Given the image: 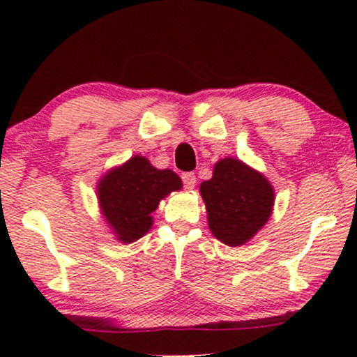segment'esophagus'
Masks as SVG:
<instances>
[{
    "label": "esophagus",
    "instance_id": "obj_1",
    "mask_svg": "<svg viewBox=\"0 0 357 357\" xmlns=\"http://www.w3.org/2000/svg\"><path fill=\"white\" fill-rule=\"evenodd\" d=\"M182 180H183V187L192 190L195 185H197V177H195L193 172H185L182 174Z\"/></svg>",
    "mask_w": 357,
    "mask_h": 357
}]
</instances>
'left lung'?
<instances>
[{
    "mask_svg": "<svg viewBox=\"0 0 357 357\" xmlns=\"http://www.w3.org/2000/svg\"><path fill=\"white\" fill-rule=\"evenodd\" d=\"M208 227L229 247L250 242L275 206V188L265 175L236 158L219 159L213 177L199 185Z\"/></svg>",
    "mask_w": 357,
    "mask_h": 357,
    "instance_id": "1",
    "label": "left lung"
}]
</instances>
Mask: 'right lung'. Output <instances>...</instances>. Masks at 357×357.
<instances>
[{"mask_svg":"<svg viewBox=\"0 0 357 357\" xmlns=\"http://www.w3.org/2000/svg\"><path fill=\"white\" fill-rule=\"evenodd\" d=\"M183 183L174 170L155 169L144 155H133L115 165L97 182L100 214L115 238L133 243L153 227V214L159 203Z\"/></svg>","mask_w":357,"mask_h":357,"instance_id":"obj_1","label":"right lung"}]
</instances>
